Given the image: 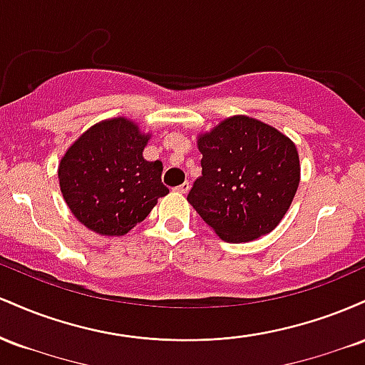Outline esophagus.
<instances>
[{
	"label": "esophagus",
	"instance_id": "34e87169",
	"mask_svg": "<svg viewBox=\"0 0 365 365\" xmlns=\"http://www.w3.org/2000/svg\"><path fill=\"white\" fill-rule=\"evenodd\" d=\"M175 190H177L178 194H187V192L190 190V185H188V182H185V183H182V185H178Z\"/></svg>",
	"mask_w": 365,
	"mask_h": 365
}]
</instances>
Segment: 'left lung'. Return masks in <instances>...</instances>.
I'll use <instances>...</instances> for the list:
<instances>
[{
	"label": "left lung",
	"instance_id": "obj_1",
	"mask_svg": "<svg viewBox=\"0 0 365 365\" xmlns=\"http://www.w3.org/2000/svg\"><path fill=\"white\" fill-rule=\"evenodd\" d=\"M202 175L187 200L221 240L242 244L273 232L300 183L297 145L247 115L197 135Z\"/></svg>",
	"mask_w": 365,
	"mask_h": 365
}]
</instances>
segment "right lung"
Masks as SVG:
<instances>
[{
	"label": "right lung",
	"mask_w": 365,
	"mask_h": 365,
	"mask_svg": "<svg viewBox=\"0 0 365 365\" xmlns=\"http://www.w3.org/2000/svg\"><path fill=\"white\" fill-rule=\"evenodd\" d=\"M149 139L137 121L118 116L92 125L63 154L58 165L63 199L91 232L127 235L159 197L170 194L161 182L163 163L142 156Z\"/></svg>",
	"instance_id": "1"
}]
</instances>
